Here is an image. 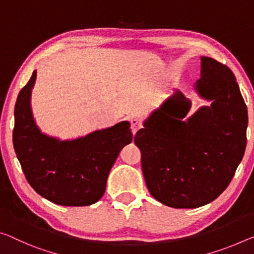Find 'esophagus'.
Wrapping results in <instances>:
<instances>
[{
  "mask_svg": "<svg viewBox=\"0 0 254 254\" xmlns=\"http://www.w3.org/2000/svg\"><path fill=\"white\" fill-rule=\"evenodd\" d=\"M141 127V122L138 119H132L131 120V130H132V133L135 134L136 132H138L139 128Z\"/></svg>",
  "mask_w": 254,
  "mask_h": 254,
  "instance_id": "34e87169",
  "label": "esophagus"
}]
</instances>
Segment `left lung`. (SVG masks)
I'll return each instance as SVG.
<instances>
[{
  "label": "left lung",
  "instance_id": "1",
  "mask_svg": "<svg viewBox=\"0 0 254 254\" xmlns=\"http://www.w3.org/2000/svg\"><path fill=\"white\" fill-rule=\"evenodd\" d=\"M194 88L210 106L183 121L191 102L176 91L134 136L149 192L172 208H198L218 198L247 147L248 108L232 70L202 56Z\"/></svg>",
  "mask_w": 254,
  "mask_h": 254
}]
</instances>
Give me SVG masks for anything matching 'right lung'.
<instances>
[{
  "label": "right lung",
  "instance_id": "right-lung-1",
  "mask_svg": "<svg viewBox=\"0 0 254 254\" xmlns=\"http://www.w3.org/2000/svg\"><path fill=\"white\" fill-rule=\"evenodd\" d=\"M36 71L20 90L14 107L13 147L28 183L61 206H89L102 198L108 174L122 148L132 141L130 123L97 130L75 140L40 132L30 108Z\"/></svg>",
  "mask_w": 254,
  "mask_h": 254
}]
</instances>
